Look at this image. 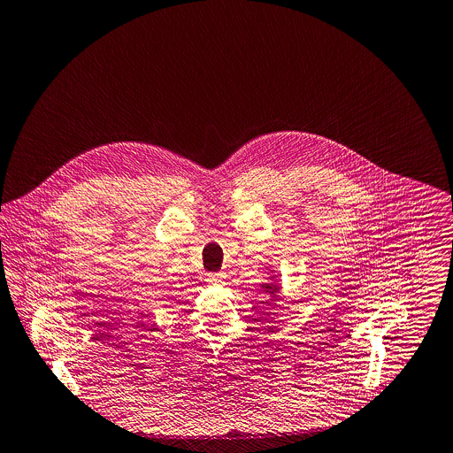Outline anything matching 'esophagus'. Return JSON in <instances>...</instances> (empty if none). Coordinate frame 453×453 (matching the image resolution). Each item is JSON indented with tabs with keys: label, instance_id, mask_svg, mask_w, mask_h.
Instances as JSON below:
<instances>
[{
	"label": "esophagus",
	"instance_id": "34e87169",
	"mask_svg": "<svg viewBox=\"0 0 453 453\" xmlns=\"http://www.w3.org/2000/svg\"><path fill=\"white\" fill-rule=\"evenodd\" d=\"M208 282L210 284H222L224 282V275L222 273H211V275H208Z\"/></svg>",
	"mask_w": 453,
	"mask_h": 453
}]
</instances>
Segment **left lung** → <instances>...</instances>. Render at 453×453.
<instances>
[{"mask_svg": "<svg viewBox=\"0 0 453 453\" xmlns=\"http://www.w3.org/2000/svg\"><path fill=\"white\" fill-rule=\"evenodd\" d=\"M268 273H270V279H268V282H263V284H261V289H259V291L270 295V296L273 298V302H277L279 296H280L282 286H280L279 280L275 279V270H270Z\"/></svg>", "mask_w": 453, "mask_h": 453, "instance_id": "1", "label": "left lung"}]
</instances>
